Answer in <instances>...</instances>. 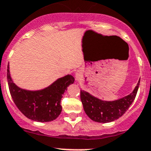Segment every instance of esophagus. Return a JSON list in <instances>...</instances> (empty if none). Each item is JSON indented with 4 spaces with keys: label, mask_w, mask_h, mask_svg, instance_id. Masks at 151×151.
I'll use <instances>...</instances> for the list:
<instances>
[{
    "label": "esophagus",
    "mask_w": 151,
    "mask_h": 151,
    "mask_svg": "<svg viewBox=\"0 0 151 151\" xmlns=\"http://www.w3.org/2000/svg\"><path fill=\"white\" fill-rule=\"evenodd\" d=\"M82 77V74H81V72L80 71H77L75 74V78L77 81H80V80Z\"/></svg>",
    "instance_id": "1"
}]
</instances>
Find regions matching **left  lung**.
<instances>
[{
    "mask_svg": "<svg viewBox=\"0 0 151 151\" xmlns=\"http://www.w3.org/2000/svg\"><path fill=\"white\" fill-rule=\"evenodd\" d=\"M139 83L140 80L129 95L112 101H103L84 90H81L80 99L86 114L90 119L99 123H109L117 120L133 104L139 89Z\"/></svg>",
    "mask_w": 151,
    "mask_h": 151,
    "instance_id": "left-lung-1",
    "label": "left lung"
}]
</instances>
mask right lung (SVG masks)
I'll use <instances>...</instances> for the list:
<instances>
[{"label": "right lung", "instance_id": "1", "mask_svg": "<svg viewBox=\"0 0 151 151\" xmlns=\"http://www.w3.org/2000/svg\"><path fill=\"white\" fill-rule=\"evenodd\" d=\"M7 81L10 95L18 109L30 120L48 122L55 120L61 113V98L68 86L74 83V77L68 74L45 88L27 90L13 82L8 65Z\"/></svg>", "mask_w": 151, "mask_h": 151}]
</instances>
